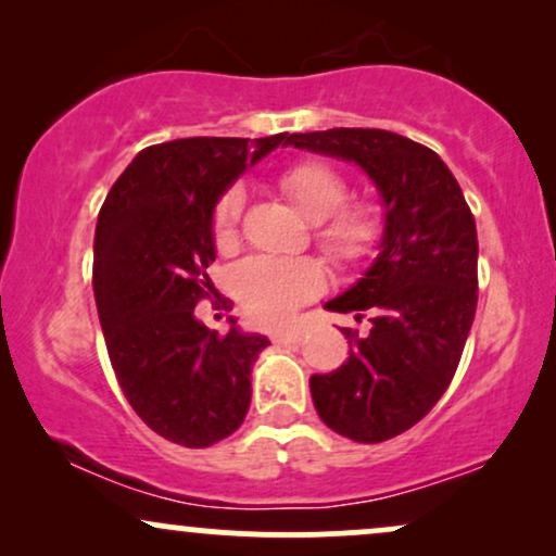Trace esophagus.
<instances>
[{"label": "esophagus", "mask_w": 556, "mask_h": 556, "mask_svg": "<svg viewBox=\"0 0 556 556\" xmlns=\"http://www.w3.org/2000/svg\"><path fill=\"white\" fill-rule=\"evenodd\" d=\"M271 340L277 342V344H287V342L295 344V342L303 340V331H300V329H282V331H277V334H274Z\"/></svg>", "instance_id": "34e87169"}]
</instances>
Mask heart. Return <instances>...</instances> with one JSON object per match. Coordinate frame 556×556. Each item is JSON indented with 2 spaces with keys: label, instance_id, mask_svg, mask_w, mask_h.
I'll return each mask as SVG.
<instances>
[{
  "label": "heart",
  "instance_id": "b5f03b06",
  "mask_svg": "<svg viewBox=\"0 0 556 556\" xmlns=\"http://www.w3.org/2000/svg\"><path fill=\"white\" fill-rule=\"evenodd\" d=\"M279 185L300 212L318 222L316 238L340 264L371 258L384 235V219L374 203H348L350 185L324 162H300L279 177ZM245 193L232 185L214 206L212 232L219 251L238 242ZM324 290V269L314 258L253 256L235 271V292L245 311L261 324H282L305 300Z\"/></svg>",
  "mask_w": 556,
  "mask_h": 556
}]
</instances>
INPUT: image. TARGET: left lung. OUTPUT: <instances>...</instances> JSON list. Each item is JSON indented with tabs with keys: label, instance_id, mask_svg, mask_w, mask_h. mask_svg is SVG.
Listing matches in <instances>:
<instances>
[{
	"label": "left lung",
	"instance_id": "obj_1",
	"mask_svg": "<svg viewBox=\"0 0 556 556\" xmlns=\"http://www.w3.org/2000/svg\"><path fill=\"white\" fill-rule=\"evenodd\" d=\"M287 143L355 162L384 203L379 256L324 305L366 318L368 331L342 329L350 358L311 376V397L331 431L387 442L416 426L457 371L478 303L476 219L439 154L397 132L334 127Z\"/></svg>",
	"mask_w": 556,
	"mask_h": 556
}]
</instances>
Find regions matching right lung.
Returning a JSON list of instances; mask_svg holds the SVG:
<instances>
[{
	"label": "right lung",
	"mask_w": 556,
	"mask_h": 556,
	"mask_svg": "<svg viewBox=\"0 0 556 556\" xmlns=\"http://www.w3.org/2000/svg\"><path fill=\"white\" fill-rule=\"evenodd\" d=\"M287 132L180 138L149 146L112 185L96 222L93 295L127 402L159 437L212 446L240 429L251 371L269 340L229 318L219 337L195 318L214 290V206Z\"/></svg>",
	"instance_id": "right-lung-1"
}]
</instances>
